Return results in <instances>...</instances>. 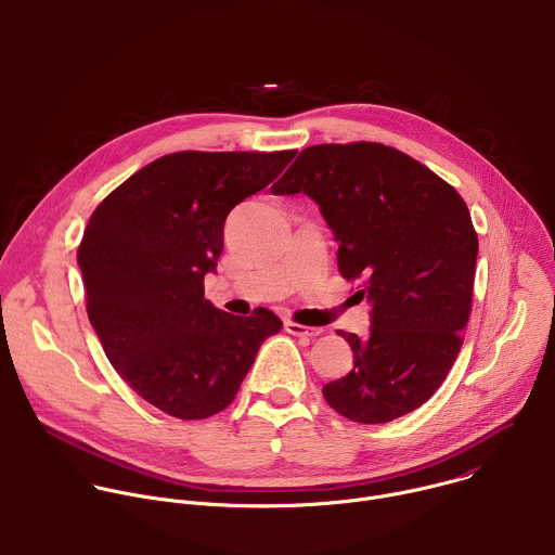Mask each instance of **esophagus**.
<instances>
[{"instance_id":"1","label":"esophagus","mask_w":555,"mask_h":555,"mask_svg":"<svg viewBox=\"0 0 555 555\" xmlns=\"http://www.w3.org/2000/svg\"><path fill=\"white\" fill-rule=\"evenodd\" d=\"M285 331L292 333V335H307V337H315V335L322 333V328L305 326V324H298V322H292V320H285Z\"/></svg>"}]
</instances>
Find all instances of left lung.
Masks as SVG:
<instances>
[{
  "instance_id": "1",
  "label": "left lung",
  "mask_w": 555,
  "mask_h": 555,
  "mask_svg": "<svg viewBox=\"0 0 555 555\" xmlns=\"http://www.w3.org/2000/svg\"><path fill=\"white\" fill-rule=\"evenodd\" d=\"M305 194L335 235L337 268L363 279L371 333L339 335L352 371L326 403L352 423L401 418L442 386L462 348L473 300L477 233L462 196L412 156L371 141L305 147L276 182Z\"/></svg>"
}]
</instances>
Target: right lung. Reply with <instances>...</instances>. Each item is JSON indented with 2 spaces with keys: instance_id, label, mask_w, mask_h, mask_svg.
I'll return each mask as SVG.
<instances>
[{
  "instance_id": "obj_1",
  "label": "right lung",
  "mask_w": 555,
  "mask_h": 555,
  "mask_svg": "<svg viewBox=\"0 0 555 555\" xmlns=\"http://www.w3.org/2000/svg\"><path fill=\"white\" fill-rule=\"evenodd\" d=\"M296 150L173 152L132 173L93 211L78 266L87 313L119 377L180 421L229 408L259 346L283 322L231 315L205 298L235 205L266 190Z\"/></svg>"
}]
</instances>
